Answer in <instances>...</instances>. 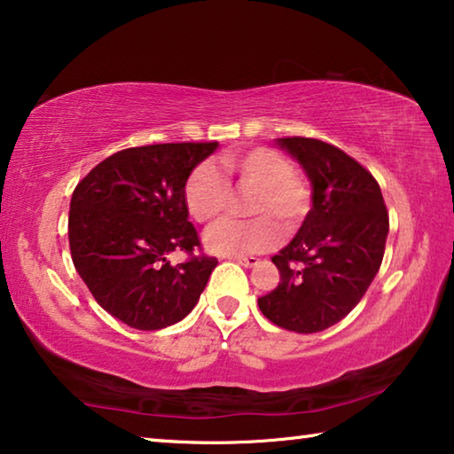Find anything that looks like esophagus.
Segmentation results:
<instances>
[{
	"label": "esophagus",
	"mask_w": 454,
	"mask_h": 454,
	"mask_svg": "<svg viewBox=\"0 0 454 454\" xmlns=\"http://www.w3.org/2000/svg\"><path fill=\"white\" fill-rule=\"evenodd\" d=\"M232 260H236L238 264H242V266H246V268H252V266H256L260 260L256 258V256H236V258H232Z\"/></svg>",
	"instance_id": "esophagus-1"
}]
</instances>
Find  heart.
<instances>
[{"label": "heart", "mask_w": 454, "mask_h": 454, "mask_svg": "<svg viewBox=\"0 0 454 454\" xmlns=\"http://www.w3.org/2000/svg\"><path fill=\"white\" fill-rule=\"evenodd\" d=\"M222 166L240 190H252L246 204L252 220H222L204 236L206 248L220 256H248L270 250L278 242V222L284 232H292L310 206V190L294 174V166L284 153L272 148L228 152ZM230 188L218 168L204 162L196 166L184 186V202L196 222H212L224 212Z\"/></svg>", "instance_id": "heart-1"}]
</instances>
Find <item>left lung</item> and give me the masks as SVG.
Segmentation results:
<instances>
[{
    "label": "left lung",
    "instance_id": "left-lung-1",
    "mask_svg": "<svg viewBox=\"0 0 454 454\" xmlns=\"http://www.w3.org/2000/svg\"><path fill=\"white\" fill-rule=\"evenodd\" d=\"M312 186V208L272 262L280 282L258 298L276 326L312 334L355 309L382 264L388 214L379 182L342 150L314 137H278Z\"/></svg>",
    "mask_w": 454,
    "mask_h": 454
}]
</instances>
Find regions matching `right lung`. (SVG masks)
Wrapping results in <instances>:
<instances>
[{
	"label": "right lung",
	"mask_w": 454,
	"mask_h": 454,
	"mask_svg": "<svg viewBox=\"0 0 454 454\" xmlns=\"http://www.w3.org/2000/svg\"><path fill=\"white\" fill-rule=\"evenodd\" d=\"M218 142L153 144L106 158L74 190L72 260L106 312L137 330L172 326L194 310L216 258L172 266L174 250L200 246L184 186Z\"/></svg>",
	"instance_id": "1"
}]
</instances>
